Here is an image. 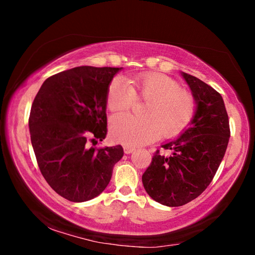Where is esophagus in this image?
Segmentation results:
<instances>
[{
  "instance_id": "34e87169",
  "label": "esophagus",
  "mask_w": 255,
  "mask_h": 255,
  "mask_svg": "<svg viewBox=\"0 0 255 255\" xmlns=\"http://www.w3.org/2000/svg\"><path fill=\"white\" fill-rule=\"evenodd\" d=\"M133 150H135V147H132V146H129V145L124 146V152L126 154H130L133 152Z\"/></svg>"
}]
</instances>
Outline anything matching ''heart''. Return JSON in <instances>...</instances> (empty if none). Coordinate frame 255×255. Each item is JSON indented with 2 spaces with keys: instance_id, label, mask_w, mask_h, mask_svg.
<instances>
[{
  "instance_id": "heart-1",
  "label": "heart",
  "mask_w": 255,
  "mask_h": 255,
  "mask_svg": "<svg viewBox=\"0 0 255 255\" xmlns=\"http://www.w3.org/2000/svg\"><path fill=\"white\" fill-rule=\"evenodd\" d=\"M137 100H145L144 116L118 114L110 120L109 133L116 143L130 146L147 144L159 133L174 137L182 132L195 117L193 96L181 90L171 77L158 73H144L126 81L117 76L110 82L107 107L110 111L126 110Z\"/></svg>"
}]
</instances>
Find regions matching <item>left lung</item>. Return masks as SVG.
<instances>
[{"instance_id": "obj_1", "label": "left lung", "mask_w": 255, "mask_h": 255, "mask_svg": "<svg viewBox=\"0 0 255 255\" xmlns=\"http://www.w3.org/2000/svg\"><path fill=\"white\" fill-rule=\"evenodd\" d=\"M196 100L190 127L173 140L163 144L169 156L157 149L141 176L149 197L164 206L188 204L213 181L230 140V122L221 94L210 85L181 73Z\"/></svg>"}]
</instances>
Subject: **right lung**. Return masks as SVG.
Masks as SVG:
<instances>
[{"mask_svg":"<svg viewBox=\"0 0 255 255\" xmlns=\"http://www.w3.org/2000/svg\"><path fill=\"white\" fill-rule=\"evenodd\" d=\"M122 67L80 66L47 79L29 117L38 166L51 189L73 202L91 200L109 184L120 145L91 147L107 135V92Z\"/></svg>","mask_w":255,"mask_h":255,"instance_id":"obj_1","label":"right lung"}]
</instances>
